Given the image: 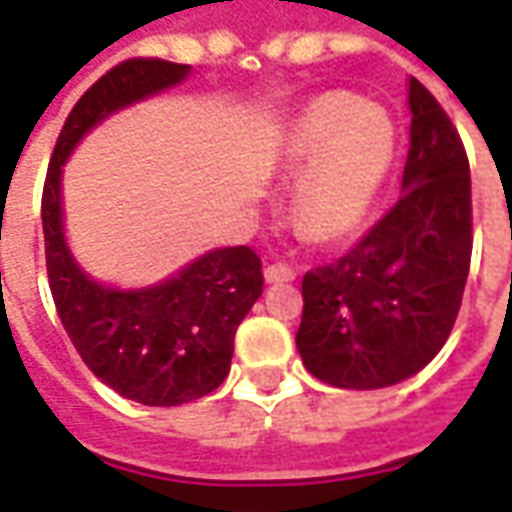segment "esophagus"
I'll return each instance as SVG.
<instances>
[{
  "mask_svg": "<svg viewBox=\"0 0 512 512\" xmlns=\"http://www.w3.org/2000/svg\"><path fill=\"white\" fill-rule=\"evenodd\" d=\"M264 279L270 284H279V281H293L296 279V270L287 267V264H267L264 267Z\"/></svg>",
  "mask_w": 512,
  "mask_h": 512,
  "instance_id": "esophagus-1",
  "label": "esophagus"
}]
</instances>
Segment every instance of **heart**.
I'll use <instances>...</instances> for the list:
<instances>
[{"label": "heart", "mask_w": 512, "mask_h": 512, "mask_svg": "<svg viewBox=\"0 0 512 512\" xmlns=\"http://www.w3.org/2000/svg\"><path fill=\"white\" fill-rule=\"evenodd\" d=\"M397 157L394 118L352 92H324L298 109L279 146V171L296 183L293 228L335 245L366 225Z\"/></svg>", "instance_id": "obj_1"}]
</instances>
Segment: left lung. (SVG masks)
Returning a JSON list of instances; mask_svg holds the SVG:
<instances>
[{
	"instance_id": "1",
	"label": "left lung",
	"mask_w": 512,
	"mask_h": 512,
	"mask_svg": "<svg viewBox=\"0 0 512 512\" xmlns=\"http://www.w3.org/2000/svg\"><path fill=\"white\" fill-rule=\"evenodd\" d=\"M403 197L338 262L301 281L298 355L338 389H386L437 358L471 267V168L437 98L408 78Z\"/></svg>"
}]
</instances>
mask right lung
Here are the masks:
<instances>
[{"mask_svg":"<svg viewBox=\"0 0 512 512\" xmlns=\"http://www.w3.org/2000/svg\"><path fill=\"white\" fill-rule=\"evenodd\" d=\"M188 72V64L129 58L98 78L58 135L41 197L58 318L89 372L143 406H183L228 377L236 327L262 296V259L245 245L214 248L152 287H109L92 279L67 245L61 174L72 149L101 120L183 84Z\"/></svg>","mask_w":512,"mask_h":512,"instance_id":"right-lung-1","label":"right lung"}]
</instances>
